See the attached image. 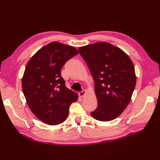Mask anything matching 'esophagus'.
Segmentation results:
<instances>
[{"mask_svg": "<svg viewBox=\"0 0 160 160\" xmlns=\"http://www.w3.org/2000/svg\"><path fill=\"white\" fill-rule=\"evenodd\" d=\"M85 94V90L82 91L79 93V97H81V98H83V97H84Z\"/></svg>", "mask_w": 160, "mask_h": 160, "instance_id": "obj_1", "label": "esophagus"}]
</instances>
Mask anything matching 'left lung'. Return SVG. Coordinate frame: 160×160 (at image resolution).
Segmentation results:
<instances>
[{
  "label": "left lung",
  "instance_id": "obj_1",
  "mask_svg": "<svg viewBox=\"0 0 160 160\" xmlns=\"http://www.w3.org/2000/svg\"><path fill=\"white\" fill-rule=\"evenodd\" d=\"M95 82L98 107L91 113L101 122H109L127 108L136 84L132 61L119 47L99 42L79 48Z\"/></svg>",
  "mask_w": 160,
  "mask_h": 160
}]
</instances>
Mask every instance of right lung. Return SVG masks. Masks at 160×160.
I'll use <instances>...</instances> for the list:
<instances>
[{
    "instance_id": "add662e5",
    "label": "right lung",
    "mask_w": 160,
    "mask_h": 160,
    "mask_svg": "<svg viewBox=\"0 0 160 160\" xmlns=\"http://www.w3.org/2000/svg\"><path fill=\"white\" fill-rule=\"evenodd\" d=\"M79 54L75 47L52 42L38 50L27 62L22 88L32 113L48 125L67 119L70 105L78 98L66 88L61 70L65 62Z\"/></svg>"
}]
</instances>
